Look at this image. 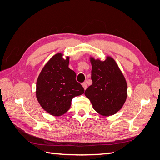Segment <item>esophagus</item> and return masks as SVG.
Listing matches in <instances>:
<instances>
[{
	"label": "esophagus",
	"mask_w": 160,
	"mask_h": 160,
	"mask_svg": "<svg viewBox=\"0 0 160 160\" xmlns=\"http://www.w3.org/2000/svg\"><path fill=\"white\" fill-rule=\"evenodd\" d=\"M82 87H83V88H84V89L85 90V89H87V83H86V82H83V83H82Z\"/></svg>",
	"instance_id": "1"
}]
</instances>
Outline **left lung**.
Returning a JSON list of instances; mask_svg holds the SVG:
<instances>
[{
	"label": "left lung",
	"mask_w": 160,
	"mask_h": 160,
	"mask_svg": "<svg viewBox=\"0 0 160 160\" xmlns=\"http://www.w3.org/2000/svg\"><path fill=\"white\" fill-rule=\"evenodd\" d=\"M93 83L84 94L93 108L102 115H111L120 109L127 97V84L115 61L107 57L104 61L91 58Z\"/></svg>",
	"instance_id": "8db88e82"
}]
</instances>
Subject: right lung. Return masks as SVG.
<instances>
[{
    "instance_id": "obj_1",
    "label": "right lung",
    "mask_w": 160,
    "mask_h": 160,
    "mask_svg": "<svg viewBox=\"0 0 160 160\" xmlns=\"http://www.w3.org/2000/svg\"><path fill=\"white\" fill-rule=\"evenodd\" d=\"M53 56L40 72L36 82V98L47 113L62 115L69 109L73 98L84 93L76 81V74L69 68V58Z\"/></svg>"
}]
</instances>
